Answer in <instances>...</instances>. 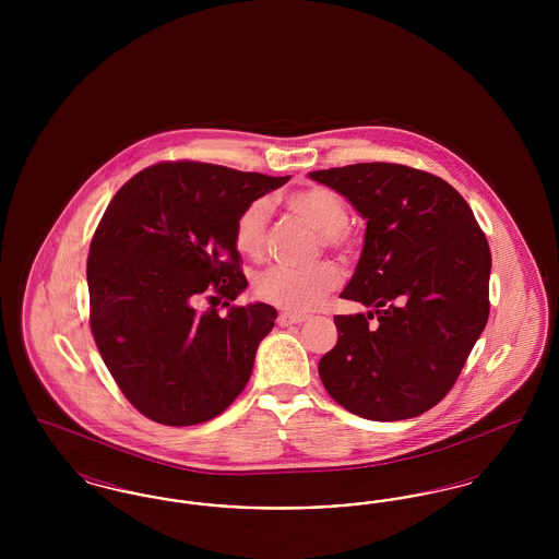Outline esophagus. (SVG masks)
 Returning a JSON list of instances; mask_svg holds the SVG:
<instances>
[{
  "mask_svg": "<svg viewBox=\"0 0 559 559\" xmlns=\"http://www.w3.org/2000/svg\"><path fill=\"white\" fill-rule=\"evenodd\" d=\"M310 319L308 314H293V312H281L278 314V324L287 326V324H301L306 320Z\"/></svg>",
  "mask_w": 559,
  "mask_h": 559,
  "instance_id": "esophagus-1",
  "label": "esophagus"
}]
</instances>
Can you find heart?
Returning a JSON list of instances; mask_svg holds the SVG:
<instances>
[{"instance_id":"obj_1","label":"heart","mask_w":559,"mask_h":559,"mask_svg":"<svg viewBox=\"0 0 559 559\" xmlns=\"http://www.w3.org/2000/svg\"><path fill=\"white\" fill-rule=\"evenodd\" d=\"M287 207L319 230L322 247L344 255L356 249L358 235L347 222L346 201L331 188H301L287 197ZM267 219V199H253L240 210L235 222V245L242 255L260 260L266 253ZM340 281V267L331 262L310 267L272 266L255 276L253 289L260 299L276 308L308 312L319 306L324 295L337 289Z\"/></svg>"}]
</instances>
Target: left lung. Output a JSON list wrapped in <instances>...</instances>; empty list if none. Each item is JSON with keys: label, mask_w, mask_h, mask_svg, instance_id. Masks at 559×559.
<instances>
[{"label": "left lung", "mask_w": 559, "mask_h": 559, "mask_svg": "<svg viewBox=\"0 0 559 559\" xmlns=\"http://www.w3.org/2000/svg\"><path fill=\"white\" fill-rule=\"evenodd\" d=\"M310 178L367 219L362 255L342 297L371 308L335 317L340 340L320 358V381L358 417H417L451 392L486 326L488 240L467 201L421 169L356 163Z\"/></svg>", "instance_id": "obj_1"}]
</instances>
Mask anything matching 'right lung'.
I'll use <instances>...</instances> for the list:
<instances>
[{
	"instance_id": "right-lung-1",
	"label": "right lung",
	"mask_w": 559,
	"mask_h": 559,
	"mask_svg": "<svg viewBox=\"0 0 559 559\" xmlns=\"http://www.w3.org/2000/svg\"><path fill=\"white\" fill-rule=\"evenodd\" d=\"M289 178L165 160L108 203L87 255L90 326L115 383L151 421H210L245 390L276 310L249 304L219 317L213 301L247 287L240 210Z\"/></svg>"
}]
</instances>
